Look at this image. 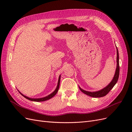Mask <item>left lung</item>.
Listing matches in <instances>:
<instances>
[{"label":"left lung","mask_w":132,"mask_h":132,"mask_svg":"<svg viewBox=\"0 0 132 132\" xmlns=\"http://www.w3.org/2000/svg\"><path fill=\"white\" fill-rule=\"evenodd\" d=\"M117 48V47H116ZM119 54H118V51L117 48V68L116 69V72L114 75V77L112 79V80L111 81V82L106 86L104 88L102 89L101 90H99L95 92H90V91H87L84 90H82L81 88L79 87V89L83 93L85 94L90 96L91 97H103L106 96L108 93H109L110 90L113 88V86L115 85L117 83L118 79L119 78Z\"/></svg>","instance_id":"1"}]
</instances>
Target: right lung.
<instances>
[{
    "mask_svg": "<svg viewBox=\"0 0 132 132\" xmlns=\"http://www.w3.org/2000/svg\"><path fill=\"white\" fill-rule=\"evenodd\" d=\"M60 80H61V75H59V79H58V84H57V86L56 87V89H55V90L52 93L50 94L49 95L47 96L46 97H42V98H30L29 97H27L26 96L23 95L22 94H21L20 92L19 91V92L20 93V94L21 95H22L23 97H25L26 98H27V100H29L30 101H36V102H41V101H46V100H49L50 98H51L52 97H53L57 93V92L59 90V84H60Z\"/></svg>",
    "mask_w": 132,
    "mask_h": 132,
    "instance_id": "add662e5",
    "label": "right lung"
}]
</instances>
